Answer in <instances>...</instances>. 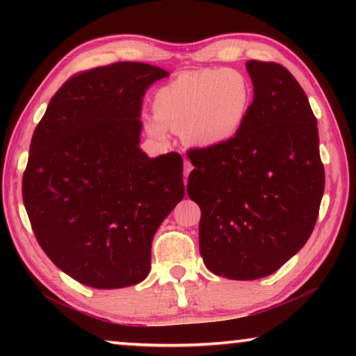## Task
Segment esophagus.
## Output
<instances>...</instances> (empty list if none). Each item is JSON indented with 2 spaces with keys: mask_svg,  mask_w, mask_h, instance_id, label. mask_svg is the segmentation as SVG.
<instances>
[{
  "mask_svg": "<svg viewBox=\"0 0 356 356\" xmlns=\"http://www.w3.org/2000/svg\"><path fill=\"white\" fill-rule=\"evenodd\" d=\"M191 170H193V165L188 160H185L184 161V184H186V179H188V174L191 172Z\"/></svg>",
  "mask_w": 356,
  "mask_h": 356,
  "instance_id": "esophagus-1",
  "label": "esophagus"
}]
</instances>
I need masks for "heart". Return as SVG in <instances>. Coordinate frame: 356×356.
<instances>
[{
	"mask_svg": "<svg viewBox=\"0 0 356 356\" xmlns=\"http://www.w3.org/2000/svg\"><path fill=\"white\" fill-rule=\"evenodd\" d=\"M254 91L242 72L234 69L186 70L154 92L155 120L149 134L165 138L180 131L196 147H216L234 140L250 116Z\"/></svg>",
	"mask_w": 356,
	"mask_h": 356,
	"instance_id": "b5f03b06",
	"label": "heart"
}]
</instances>
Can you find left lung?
Segmentation results:
<instances>
[{
  "label": "left lung",
  "instance_id": "left-lung-1",
  "mask_svg": "<svg viewBox=\"0 0 356 356\" xmlns=\"http://www.w3.org/2000/svg\"><path fill=\"white\" fill-rule=\"evenodd\" d=\"M246 69L254 99L240 134L186 152L204 264L242 281L275 273L303 248L325 188L317 119L303 88L278 63L251 59Z\"/></svg>",
  "mask_w": 356,
  "mask_h": 356
}]
</instances>
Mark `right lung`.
Wrapping results in <instances>:
<instances>
[{
	"label": "right lung",
	"mask_w": 356,
	"mask_h": 356,
	"mask_svg": "<svg viewBox=\"0 0 356 356\" xmlns=\"http://www.w3.org/2000/svg\"><path fill=\"white\" fill-rule=\"evenodd\" d=\"M165 76L143 63L78 72L33 134L22 182L29 222L51 262L84 286L146 278L156 229L184 200L182 156L138 147L144 92Z\"/></svg>",
	"instance_id": "right-lung-1"
}]
</instances>
